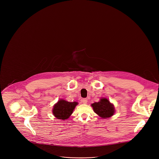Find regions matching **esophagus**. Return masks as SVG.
<instances>
[{
	"instance_id": "34e87169",
	"label": "esophagus",
	"mask_w": 159,
	"mask_h": 159,
	"mask_svg": "<svg viewBox=\"0 0 159 159\" xmlns=\"http://www.w3.org/2000/svg\"><path fill=\"white\" fill-rule=\"evenodd\" d=\"M82 102L83 104H87L88 102V99L86 98H84L82 99Z\"/></svg>"
}]
</instances>
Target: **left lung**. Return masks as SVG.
<instances>
[{"mask_svg": "<svg viewBox=\"0 0 159 159\" xmlns=\"http://www.w3.org/2000/svg\"><path fill=\"white\" fill-rule=\"evenodd\" d=\"M93 111L101 117L108 118L114 113V108L112 104L107 98H101L98 102H94L92 105Z\"/></svg>", "mask_w": 159, "mask_h": 159, "instance_id": "8db88e82", "label": "left lung"}]
</instances>
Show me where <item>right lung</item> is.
Returning a JSON list of instances; mask_svg holds the SVG:
<instances>
[{
  "instance_id": "1",
  "label": "right lung",
  "mask_w": 159,
  "mask_h": 159,
  "mask_svg": "<svg viewBox=\"0 0 159 159\" xmlns=\"http://www.w3.org/2000/svg\"><path fill=\"white\" fill-rule=\"evenodd\" d=\"M78 104L77 102H68L60 99L53 106V114L58 119L66 120L73 113L74 109Z\"/></svg>"
}]
</instances>
